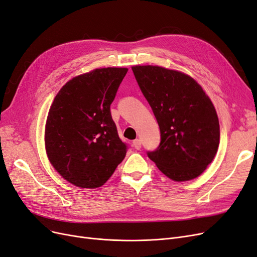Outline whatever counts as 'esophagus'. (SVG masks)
Instances as JSON below:
<instances>
[{"label":"esophagus","instance_id":"esophagus-1","mask_svg":"<svg viewBox=\"0 0 257 257\" xmlns=\"http://www.w3.org/2000/svg\"><path fill=\"white\" fill-rule=\"evenodd\" d=\"M133 147L135 148L136 150H139L142 148V142L141 139H135V141L133 142Z\"/></svg>","mask_w":257,"mask_h":257}]
</instances>
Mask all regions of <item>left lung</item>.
I'll use <instances>...</instances> for the list:
<instances>
[{"instance_id": "1", "label": "left lung", "mask_w": 257, "mask_h": 257, "mask_svg": "<svg viewBox=\"0 0 257 257\" xmlns=\"http://www.w3.org/2000/svg\"><path fill=\"white\" fill-rule=\"evenodd\" d=\"M161 131V144L148 157L177 182L203 174L220 144L219 118L211 99L191 76L158 65L132 66Z\"/></svg>"}]
</instances>
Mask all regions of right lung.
<instances>
[{
    "mask_svg": "<svg viewBox=\"0 0 257 257\" xmlns=\"http://www.w3.org/2000/svg\"><path fill=\"white\" fill-rule=\"evenodd\" d=\"M128 69L95 68L68 80L50 106L45 149L53 168L83 189L104 185L126 155L110 104Z\"/></svg>",
    "mask_w": 257,
    "mask_h": 257,
    "instance_id": "add662e5",
    "label": "right lung"
}]
</instances>
